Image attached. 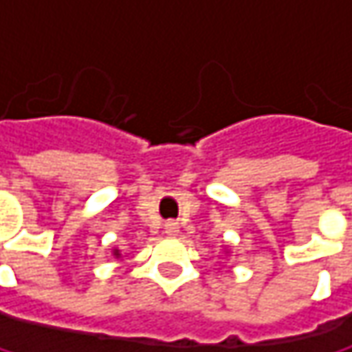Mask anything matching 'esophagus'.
<instances>
[{"label": "esophagus", "instance_id": "34e87169", "mask_svg": "<svg viewBox=\"0 0 352 352\" xmlns=\"http://www.w3.org/2000/svg\"><path fill=\"white\" fill-rule=\"evenodd\" d=\"M165 232H167L169 236H175L177 232H179V224H177V222H167V224H165Z\"/></svg>", "mask_w": 352, "mask_h": 352}]
</instances>
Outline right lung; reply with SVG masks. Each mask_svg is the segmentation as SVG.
I'll list each match as a JSON object with an SVG mask.
<instances>
[{
	"mask_svg": "<svg viewBox=\"0 0 352 352\" xmlns=\"http://www.w3.org/2000/svg\"><path fill=\"white\" fill-rule=\"evenodd\" d=\"M116 254H118V252H116Z\"/></svg>",
	"mask_w": 352,
	"mask_h": 352,
	"instance_id": "obj_1",
	"label": "right lung"
}]
</instances>
